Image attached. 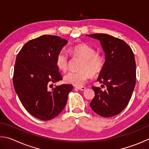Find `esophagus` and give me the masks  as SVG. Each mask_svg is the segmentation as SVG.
I'll use <instances>...</instances> for the list:
<instances>
[{"label":"esophagus","mask_w":149,"mask_h":149,"mask_svg":"<svg viewBox=\"0 0 149 149\" xmlns=\"http://www.w3.org/2000/svg\"><path fill=\"white\" fill-rule=\"evenodd\" d=\"M76 88H77L78 90H81V91L86 90V87H84V86H77V87H76Z\"/></svg>","instance_id":"esophagus-1"}]
</instances>
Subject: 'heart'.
<instances>
[{"mask_svg": "<svg viewBox=\"0 0 149 149\" xmlns=\"http://www.w3.org/2000/svg\"><path fill=\"white\" fill-rule=\"evenodd\" d=\"M70 51L74 56L81 57L84 62L81 66V70H72L64 77L65 82L77 86H82L93 76L100 74L105 65V59L101 55L95 53L93 47L84 43L75 44L70 48ZM56 64L57 68L63 72H65L69 64V57L64 50L60 51L57 54Z\"/></svg>", "mask_w": 149, "mask_h": 149, "instance_id": "b5f03b06", "label": "heart"}]
</instances>
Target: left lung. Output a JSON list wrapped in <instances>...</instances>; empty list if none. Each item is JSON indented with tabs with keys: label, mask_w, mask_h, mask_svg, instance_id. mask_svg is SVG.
I'll use <instances>...</instances> for the list:
<instances>
[{
	"label": "left lung",
	"mask_w": 149,
	"mask_h": 149,
	"mask_svg": "<svg viewBox=\"0 0 149 149\" xmlns=\"http://www.w3.org/2000/svg\"><path fill=\"white\" fill-rule=\"evenodd\" d=\"M97 39L105 53V65L97 81L107 87L92 86L95 97L90 107L96 114L109 118L117 115L129 103L136 81L134 54L128 44L107 34L87 35Z\"/></svg>",
	"instance_id": "obj_1"
}]
</instances>
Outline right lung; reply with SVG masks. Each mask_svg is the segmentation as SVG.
<instances>
[{"label":"right lung","instance_id":"obj_1","mask_svg":"<svg viewBox=\"0 0 149 149\" xmlns=\"http://www.w3.org/2000/svg\"><path fill=\"white\" fill-rule=\"evenodd\" d=\"M67 44V40L59 36L42 35L25 43L17 55L14 90L28 113L41 120L58 115L72 89L70 84H52L62 80L56 58Z\"/></svg>","mask_w":149,"mask_h":149}]
</instances>
